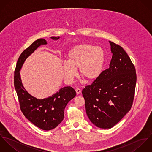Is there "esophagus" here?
Returning <instances> with one entry per match:
<instances>
[{
  "label": "esophagus",
  "mask_w": 152,
  "mask_h": 152,
  "mask_svg": "<svg viewBox=\"0 0 152 152\" xmlns=\"http://www.w3.org/2000/svg\"><path fill=\"white\" fill-rule=\"evenodd\" d=\"M75 91H76V93H77V95L80 94L81 93V89H80V88H77V89H75Z\"/></svg>",
  "instance_id": "obj_1"
}]
</instances>
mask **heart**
Masks as SVG:
<instances>
[{
  "mask_svg": "<svg viewBox=\"0 0 152 152\" xmlns=\"http://www.w3.org/2000/svg\"><path fill=\"white\" fill-rule=\"evenodd\" d=\"M104 62L105 53L101 47L88 44L76 45L69 51L63 64L65 78L72 81L78 69L80 77L87 81H94L101 75Z\"/></svg>",
  "mask_w": 152,
  "mask_h": 152,
  "instance_id": "b5f03b06",
  "label": "heart"
}]
</instances>
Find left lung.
I'll return each mask as SVG.
<instances>
[{"mask_svg":"<svg viewBox=\"0 0 152 152\" xmlns=\"http://www.w3.org/2000/svg\"><path fill=\"white\" fill-rule=\"evenodd\" d=\"M109 43L112 53L109 67L82 91L88 117L102 129L112 128L130 110L136 83L135 67L126 51Z\"/></svg>","mask_w":152,"mask_h":152,"instance_id":"obj_1","label":"left lung"}]
</instances>
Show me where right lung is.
I'll return each mask as SVG.
<instances>
[{"label": "right lung", "instance_id": "add662e5", "mask_svg": "<svg viewBox=\"0 0 152 152\" xmlns=\"http://www.w3.org/2000/svg\"><path fill=\"white\" fill-rule=\"evenodd\" d=\"M51 38L58 40L60 37ZM47 44L45 40L39 39L22 52L15 70L14 86L20 110L24 116L38 128L50 130L56 128L63 120L66 104L76 95L75 90L72 87H64L50 97L38 99L30 95L24 88L19 72L26 59L40 45Z\"/></svg>", "mask_w": 152, "mask_h": 152}]
</instances>
